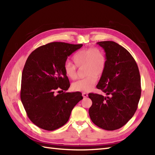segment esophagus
<instances>
[{
	"mask_svg": "<svg viewBox=\"0 0 155 155\" xmlns=\"http://www.w3.org/2000/svg\"><path fill=\"white\" fill-rule=\"evenodd\" d=\"M82 95H83V97L84 98H87L88 97V94L86 93H82Z\"/></svg>",
	"mask_w": 155,
	"mask_h": 155,
	"instance_id": "1",
	"label": "esophagus"
}]
</instances>
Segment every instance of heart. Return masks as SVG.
Here are the masks:
<instances>
[{
    "instance_id": "heart-1",
    "label": "heart",
    "mask_w": 155,
    "mask_h": 155,
    "mask_svg": "<svg viewBox=\"0 0 155 155\" xmlns=\"http://www.w3.org/2000/svg\"><path fill=\"white\" fill-rule=\"evenodd\" d=\"M76 67H84V73L87 76L83 79L77 81L72 84V89L74 91L88 92L97 81V77H101L106 68L107 59L104 52L101 49L94 47L84 48L78 51L72 58ZM63 70L65 75L71 80L77 77V68L70 62H66Z\"/></svg>"
}]
</instances>
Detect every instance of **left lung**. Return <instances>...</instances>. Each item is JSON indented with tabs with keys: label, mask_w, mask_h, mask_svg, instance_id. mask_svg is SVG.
Instances as JSON below:
<instances>
[{
	"label": "left lung",
	"mask_w": 155,
	"mask_h": 155,
	"mask_svg": "<svg viewBox=\"0 0 155 155\" xmlns=\"http://www.w3.org/2000/svg\"><path fill=\"white\" fill-rule=\"evenodd\" d=\"M97 44L104 49L107 64L97 88L107 97L88 94L93 102L88 113L97 126L114 130L123 127L137 109L141 94L140 73L127 49L113 41Z\"/></svg>",
	"instance_id": "obj_1"
}]
</instances>
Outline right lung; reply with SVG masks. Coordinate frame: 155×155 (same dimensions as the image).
<instances>
[{
  "mask_svg": "<svg viewBox=\"0 0 155 155\" xmlns=\"http://www.w3.org/2000/svg\"><path fill=\"white\" fill-rule=\"evenodd\" d=\"M82 47L54 42L28 56L22 73L21 99L29 119L39 128L54 130L62 127L83 99L80 92L66 93L70 83L63 70L68 57Z\"/></svg>",
  "mask_w": 155,
  "mask_h": 155,
  "instance_id": "right-lung-1",
  "label": "right lung"
}]
</instances>
